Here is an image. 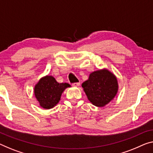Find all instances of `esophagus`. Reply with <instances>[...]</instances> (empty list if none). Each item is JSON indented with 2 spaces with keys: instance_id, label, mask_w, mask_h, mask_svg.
<instances>
[{
  "instance_id": "obj_1",
  "label": "esophagus",
  "mask_w": 153,
  "mask_h": 153,
  "mask_svg": "<svg viewBox=\"0 0 153 153\" xmlns=\"http://www.w3.org/2000/svg\"><path fill=\"white\" fill-rule=\"evenodd\" d=\"M80 85V83H72V86L74 87H78Z\"/></svg>"
}]
</instances>
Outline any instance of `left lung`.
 Masks as SVG:
<instances>
[{"mask_svg": "<svg viewBox=\"0 0 153 153\" xmlns=\"http://www.w3.org/2000/svg\"><path fill=\"white\" fill-rule=\"evenodd\" d=\"M82 88L88 100L94 105L102 107L116 96L118 83L116 76L104 68L90 73L89 79L82 83Z\"/></svg>", "mask_w": 153, "mask_h": 153, "instance_id": "obj_1", "label": "left lung"}]
</instances>
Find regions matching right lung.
<instances>
[{
    "mask_svg": "<svg viewBox=\"0 0 153 153\" xmlns=\"http://www.w3.org/2000/svg\"><path fill=\"white\" fill-rule=\"evenodd\" d=\"M70 87V84L59 83L53 76L46 75L35 85L34 94L41 107L50 109L57 104L63 91Z\"/></svg>",
    "mask_w": 153,
    "mask_h": 153,
    "instance_id": "add662e5",
    "label": "right lung"
}]
</instances>
